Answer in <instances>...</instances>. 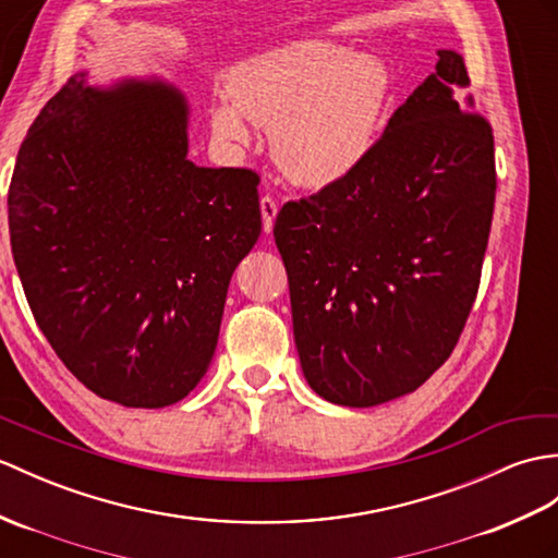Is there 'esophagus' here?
<instances>
[{
    "mask_svg": "<svg viewBox=\"0 0 558 558\" xmlns=\"http://www.w3.org/2000/svg\"><path fill=\"white\" fill-rule=\"evenodd\" d=\"M262 216H264V232L274 230V220L278 216V202L270 197V194L262 197Z\"/></svg>",
    "mask_w": 558,
    "mask_h": 558,
    "instance_id": "esophagus-1",
    "label": "esophagus"
}]
</instances>
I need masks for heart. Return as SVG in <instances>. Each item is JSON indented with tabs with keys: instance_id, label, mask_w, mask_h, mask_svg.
<instances>
[{
	"instance_id": "b5f03b06",
	"label": "heart",
	"mask_w": 558,
	"mask_h": 558,
	"mask_svg": "<svg viewBox=\"0 0 558 558\" xmlns=\"http://www.w3.org/2000/svg\"><path fill=\"white\" fill-rule=\"evenodd\" d=\"M385 63L344 45L302 40L256 57L211 107L214 131L250 137L244 114L274 128V151L294 183L328 187L356 173L378 142L390 104Z\"/></svg>"
}]
</instances>
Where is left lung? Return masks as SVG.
Returning a JSON list of instances; mask_svg holds the SVG:
<instances>
[{
  "mask_svg": "<svg viewBox=\"0 0 558 558\" xmlns=\"http://www.w3.org/2000/svg\"><path fill=\"white\" fill-rule=\"evenodd\" d=\"M356 173L276 218L304 378L340 407L409 395L445 364L481 288L495 214V135L437 51Z\"/></svg>",
  "mask_w": 558,
  "mask_h": 558,
  "instance_id": "obj_1",
  "label": "left lung"
}]
</instances>
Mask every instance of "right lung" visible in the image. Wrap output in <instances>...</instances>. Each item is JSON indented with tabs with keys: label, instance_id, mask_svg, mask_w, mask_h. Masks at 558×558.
<instances>
[{
	"label": "right lung",
	"instance_id": "1",
	"mask_svg": "<svg viewBox=\"0 0 558 558\" xmlns=\"http://www.w3.org/2000/svg\"><path fill=\"white\" fill-rule=\"evenodd\" d=\"M187 101L161 81L71 75L9 185L11 254L47 342L101 399L161 409L216 352L226 294L262 232L258 173L187 159Z\"/></svg>",
	"mask_w": 558,
	"mask_h": 558
}]
</instances>
